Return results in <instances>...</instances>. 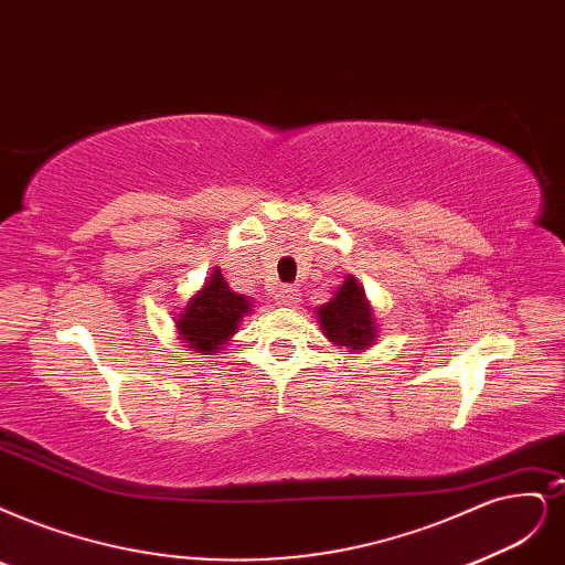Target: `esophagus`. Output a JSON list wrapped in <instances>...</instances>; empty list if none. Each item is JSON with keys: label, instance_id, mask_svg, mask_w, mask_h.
<instances>
[{"label": "esophagus", "instance_id": "1", "mask_svg": "<svg viewBox=\"0 0 565 565\" xmlns=\"http://www.w3.org/2000/svg\"><path fill=\"white\" fill-rule=\"evenodd\" d=\"M275 302L279 307H294L300 302V294L294 288V286H281L277 294H275Z\"/></svg>", "mask_w": 565, "mask_h": 565}]
</instances>
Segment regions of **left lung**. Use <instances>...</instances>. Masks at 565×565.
<instances>
[{"label": "left lung", "mask_w": 565, "mask_h": 565, "mask_svg": "<svg viewBox=\"0 0 565 565\" xmlns=\"http://www.w3.org/2000/svg\"><path fill=\"white\" fill-rule=\"evenodd\" d=\"M317 319L323 335L340 349L361 353L377 344V321L365 296L363 284L349 275L338 290H332L328 302L317 307Z\"/></svg>", "instance_id": "1"}]
</instances>
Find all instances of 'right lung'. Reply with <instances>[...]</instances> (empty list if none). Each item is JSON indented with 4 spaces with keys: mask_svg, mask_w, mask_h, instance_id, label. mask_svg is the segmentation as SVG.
Segmentation results:
<instances>
[{
    "mask_svg": "<svg viewBox=\"0 0 565 565\" xmlns=\"http://www.w3.org/2000/svg\"><path fill=\"white\" fill-rule=\"evenodd\" d=\"M250 307L254 305L246 296L227 286L221 267H212L202 288L188 298L179 315L174 311L179 340L200 356H216L227 342H233Z\"/></svg>",
    "mask_w": 565,
    "mask_h": 565,
    "instance_id": "1",
    "label": "right lung"
}]
</instances>
